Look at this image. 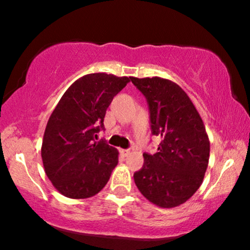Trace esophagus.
Wrapping results in <instances>:
<instances>
[{"label": "esophagus", "instance_id": "esophagus-1", "mask_svg": "<svg viewBox=\"0 0 250 250\" xmlns=\"http://www.w3.org/2000/svg\"><path fill=\"white\" fill-rule=\"evenodd\" d=\"M120 151H121V154L123 155V156H127V155L130 153V150H129V149H121Z\"/></svg>", "mask_w": 250, "mask_h": 250}]
</instances>
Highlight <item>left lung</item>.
<instances>
[{"mask_svg": "<svg viewBox=\"0 0 250 250\" xmlns=\"http://www.w3.org/2000/svg\"><path fill=\"white\" fill-rule=\"evenodd\" d=\"M147 99L151 133L162 139L153 155L145 153L136 187L161 208L182 205L196 193L209 162L210 143L199 111L179 84L162 77H130Z\"/></svg>", "mask_w": 250, "mask_h": 250, "instance_id": "obj_1", "label": "left lung"}]
</instances>
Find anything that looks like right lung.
Here are the masks:
<instances>
[{"instance_id":"right-lung-1","label":"right lung","mask_w":250,"mask_h":250,"mask_svg":"<svg viewBox=\"0 0 250 250\" xmlns=\"http://www.w3.org/2000/svg\"><path fill=\"white\" fill-rule=\"evenodd\" d=\"M130 77L88 74L76 80L51 113L43 135L41 156L53 186L69 199H88L107 185L119 151L96 142L105 111Z\"/></svg>"}]
</instances>
